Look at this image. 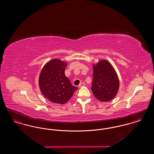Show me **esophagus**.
I'll use <instances>...</instances> for the list:
<instances>
[{
    "label": "esophagus",
    "instance_id": "esophagus-1",
    "mask_svg": "<svg viewBox=\"0 0 154 154\" xmlns=\"http://www.w3.org/2000/svg\"><path fill=\"white\" fill-rule=\"evenodd\" d=\"M84 86H85V83L84 82H80V84H79V87H80V88L81 87H84Z\"/></svg>",
    "mask_w": 154,
    "mask_h": 154
}]
</instances>
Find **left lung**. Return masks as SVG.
<instances>
[{
	"instance_id": "1",
	"label": "left lung",
	"mask_w": 154,
	"mask_h": 154,
	"mask_svg": "<svg viewBox=\"0 0 154 154\" xmlns=\"http://www.w3.org/2000/svg\"><path fill=\"white\" fill-rule=\"evenodd\" d=\"M93 68L91 89L94 95L101 102L111 100L117 95L119 85L114 69L106 60L99 61Z\"/></svg>"
}]
</instances>
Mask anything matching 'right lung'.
Instances as JSON below:
<instances>
[{"instance_id":"add662e5","label":"right lung","mask_w":154,"mask_h":154,"mask_svg":"<svg viewBox=\"0 0 154 154\" xmlns=\"http://www.w3.org/2000/svg\"><path fill=\"white\" fill-rule=\"evenodd\" d=\"M67 63L58 59L47 62L39 76V87L43 95L54 103L65 104L78 89L65 74Z\"/></svg>"}]
</instances>
